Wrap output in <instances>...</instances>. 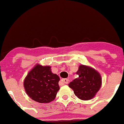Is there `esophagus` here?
<instances>
[{
	"instance_id": "obj_1",
	"label": "esophagus",
	"mask_w": 124,
	"mask_h": 124,
	"mask_svg": "<svg viewBox=\"0 0 124 124\" xmlns=\"http://www.w3.org/2000/svg\"><path fill=\"white\" fill-rule=\"evenodd\" d=\"M62 81L63 82L64 84H68V79H62Z\"/></svg>"
}]
</instances>
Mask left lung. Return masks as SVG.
<instances>
[{"instance_id": "1", "label": "left lung", "mask_w": 124, "mask_h": 124, "mask_svg": "<svg viewBox=\"0 0 124 124\" xmlns=\"http://www.w3.org/2000/svg\"><path fill=\"white\" fill-rule=\"evenodd\" d=\"M77 74L79 77L68 85L79 99L88 101L95 96L101 87L102 78L100 73L89 66L80 65Z\"/></svg>"}]
</instances>
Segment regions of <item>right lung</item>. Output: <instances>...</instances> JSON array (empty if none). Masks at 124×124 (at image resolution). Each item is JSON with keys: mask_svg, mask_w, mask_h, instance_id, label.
<instances>
[{"mask_svg": "<svg viewBox=\"0 0 124 124\" xmlns=\"http://www.w3.org/2000/svg\"><path fill=\"white\" fill-rule=\"evenodd\" d=\"M60 78L52 73L50 66L38 64L30 71L23 81L27 95L34 101L49 103L54 100L60 88Z\"/></svg>", "mask_w": 124, "mask_h": 124, "instance_id": "add662e5", "label": "right lung"}]
</instances>
